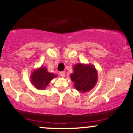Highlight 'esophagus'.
<instances>
[{
	"mask_svg": "<svg viewBox=\"0 0 133 133\" xmlns=\"http://www.w3.org/2000/svg\"><path fill=\"white\" fill-rule=\"evenodd\" d=\"M60 75H61V76L62 77V78H64V77H65V72H64V71L61 72H60Z\"/></svg>",
	"mask_w": 133,
	"mask_h": 133,
	"instance_id": "1",
	"label": "esophagus"
}]
</instances>
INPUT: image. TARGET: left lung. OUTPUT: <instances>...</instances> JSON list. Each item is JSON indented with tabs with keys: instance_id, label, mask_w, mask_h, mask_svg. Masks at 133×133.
<instances>
[{
	"instance_id": "left-lung-1",
	"label": "left lung",
	"mask_w": 133,
	"mask_h": 133,
	"mask_svg": "<svg viewBox=\"0 0 133 133\" xmlns=\"http://www.w3.org/2000/svg\"><path fill=\"white\" fill-rule=\"evenodd\" d=\"M70 78L74 83V88L79 92H88L97 84L98 72L91 64L78 63L73 66V72Z\"/></svg>"
}]
</instances>
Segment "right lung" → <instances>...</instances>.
I'll use <instances>...</instances> for the list:
<instances>
[{
  "label": "right lung",
  "instance_id": "1",
  "mask_svg": "<svg viewBox=\"0 0 133 133\" xmlns=\"http://www.w3.org/2000/svg\"><path fill=\"white\" fill-rule=\"evenodd\" d=\"M57 76V74L49 72L45 67L41 66L33 70L30 76V80L37 90H43L49 85L51 80Z\"/></svg>",
  "mask_w": 133,
  "mask_h": 133
}]
</instances>
